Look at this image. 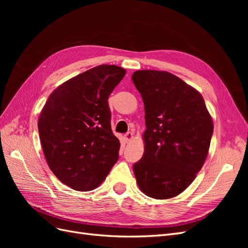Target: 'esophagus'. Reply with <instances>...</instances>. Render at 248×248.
<instances>
[{
  "mask_svg": "<svg viewBox=\"0 0 248 248\" xmlns=\"http://www.w3.org/2000/svg\"><path fill=\"white\" fill-rule=\"evenodd\" d=\"M132 138H133V133H132V132L128 131V132H127V133H125V136H124V140H125V141H126V142L130 141V140H132Z\"/></svg>",
  "mask_w": 248,
  "mask_h": 248,
  "instance_id": "esophagus-1",
  "label": "esophagus"
}]
</instances>
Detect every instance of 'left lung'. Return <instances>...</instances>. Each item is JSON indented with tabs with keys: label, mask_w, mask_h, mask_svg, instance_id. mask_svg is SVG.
<instances>
[{
	"label": "left lung",
	"mask_w": 248,
	"mask_h": 248,
	"mask_svg": "<svg viewBox=\"0 0 248 248\" xmlns=\"http://www.w3.org/2000/svg\"><path fill=\"white\" fill-rule=\"evenodd\" d=\"M132 81L145 106V152L133 164L146 196L166 200L188 187L204 164L213 122L202 96L166 71L139 70Z\"/></svg>",
	"instance_id": "left-lung-1"
}]
</instances>
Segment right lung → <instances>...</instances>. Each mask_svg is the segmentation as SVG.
<instances>
[{
    "label": "right lung",
    "instance_id": "right-lung-1",
    "mask_svg": "<svg viewBox=\"0 0 248 248\" xmlns=\"http://www.w3.org/2000/svg\"><path fill=\"white\" fill-rule=\"evenodd\" d=\"M126 70L99 65L59 86L42 108L38 131L51 171L78 191L99 186L119 159L108 96Z\"/></svg>",
    "mask_w": 248,
    "mask_h": 248
}]
</instances>
